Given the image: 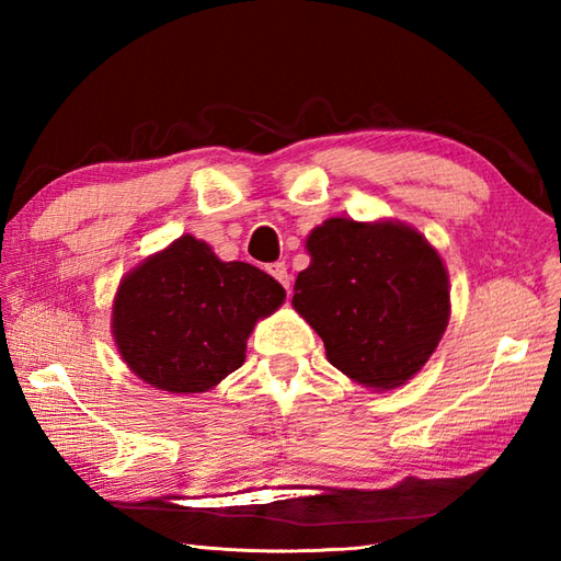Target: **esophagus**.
Masks as SVG:
<instances>
[{"instance_id":"34e87169","label":"esophagus","mask_w":561,"mask_h":561,"mask_svg":"<svg viewBox=\"0 0 561 561\" xmlns=\"http://www.w3.org/2000/svg\"><path fill=\"white\" fill-rule=\"evenodd\" d=\"M267 272L272 274V277H274V279H277V282L282 284V287H284V289H287V291H289V279H291V277H289V272H287V265H284V262H272V265L267 267Z\"/></svg>"}]
</instances>
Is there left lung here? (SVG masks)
Instances as JSON below:
<instances>
[{"label":"left lung","instance_id":"obj_1","mask_svg":"<svg viewBox=\"0 0 561 561\" xmlns=\"http://www.w3.org/2000/svg\"><path fill=\"white\" fill-rule=\"evenodd\" d=\"M311 265L294 308L323 337L328 362L356 383L398 388L426 364L450 311L448 274L410 226L328 219L308 236Z\"/></svg>","mask_w":561,"mask_h":561}]
</instances>
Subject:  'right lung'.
Masks as SVG:
<instances>
[{
	"label": "right lung",
	"mask_w": 561,
	"mask_h": 561,
	"mask_svg": "<svg viewBox=\"0 0 561 561\" xmlns=\"http://www.w3.org/2000/svg\"><path fill=\"white\" fill-rule=\"evenodd\" d=\"M282 301V284L270 274L221 262L207 243L183 236L123 279L113 335L149 386L205 392L243 364L255 320Z\"/></svg>",
	"instance_id": "add662e5"
}]
</instances>
